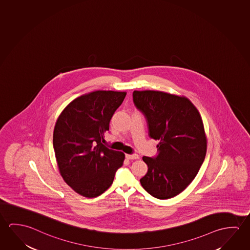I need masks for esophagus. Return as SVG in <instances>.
Returning a JSON list of instances; mask_svg holds the SVG:
<instances>
[{"label": "esophagus", "mask_w": 250, "mask_h": 250, "mask_svg": "<svg viewBox=\"0 0 250 250\" xmlns=\"http://www.w3.org/2000/svg\"><path fill=\"white\" fill-rule=\"evenodd\" d=\"M126 158L128 160H136L139 159V155L137 154H133V155H126Z\"/></svg>", "instance_id": "34e87169"}]
</instances>
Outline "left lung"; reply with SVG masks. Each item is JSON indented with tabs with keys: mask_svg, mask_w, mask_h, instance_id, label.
Wrapping results in <instances>:
<instances>
[{
	"mask_svg": "<svg viewBox=\"0 0 250 250\" xmlns=\"http://www.w3.org/2000/svg\"><path fill=\"white\" fill-rule=\"evenodd\" d=\"M133 102L147 120L149 137L160 142L158 155L143 157L148 169L141 184L155 198H172L190 184L205 159L202 117L188 98L165 92L135 90Z\"/></svg>",
	"mask_w": 250,
	"mask_h": 250,
	"instance_id": "left-lung-1",
	"label": "left lung"
}]
</instances>
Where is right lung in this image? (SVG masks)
Masks as SVG:
<instances>
[{
  "label": "right lung",
  "instance_id": "1",
  "mask_svg": "<svg viewBox=\"0 0 250 250\" xmlns=\"http://www.w3.org/2000/svg\"><path fill=\"white\" fill-rule=\"evenodd\" d=\"M126 92H91L69 103L54 129L53 147L65 183L85 197H96L111 186L125 155L106 147L104 135Z\"/></svg>",
  "mask_w": 250,
  "mask_h": 250
}]
</instances>
